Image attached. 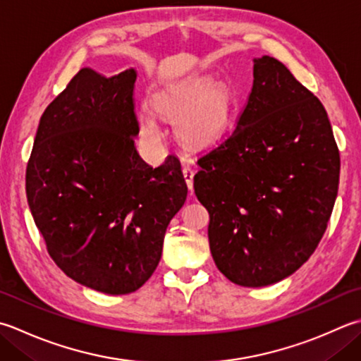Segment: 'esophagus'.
I'll return each instance as SVG.
<instances>
[{"label":"esophagus","instance_id":"1","mask_svg":"<svg viewBox=\"0 0 361 361\" xmlns=\"http://www.w3.org/2000/svg\"><path fill=\"white\" fill-rule=\"evenodd\" d=\"M183 175H185V180H186V185L189 188V190H192L194 186V169L190 166H185L183 167Z\"/></svg>","mask_w":361,"mask_h":361}]
</instances>
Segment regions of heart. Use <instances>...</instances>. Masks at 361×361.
<instances>
[{
    "instance_id": "obj_1",
    "label": "heart",
    "mask_w": 361,
    "mask_h": 361,
    "mask_svg": "<svg viewBox=\"0 0 361 361\" xmlns=\"http://www.w3.org/2000/svg\"><path fill=\"white\" fill-rule=\"evenodd\" d=\"M161 117L176 123V134L186 144L204 145L222 134L230 116V95L221 84L194 80L154 98ZM140 131L150 142H159L162 130L150 116L140 117Z\"/></svg>"
}]
</instances>
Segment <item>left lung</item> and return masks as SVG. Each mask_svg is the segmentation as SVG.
Wrapping results in <instances>:
<instances>
[{
  "label": "left lung",
  "instance_id": "left-lung-1",
  "mask_svg": "<svg viewBox=\"0 0 361 361\" xmlns=\"http://www.w3.org/2000/svg\"><path fill=\"white\" fill-rule=\"evenodd\" d=\"M197 164L211 255L230 281L277 283L313 255L336 200L340 152L319 98L280 61L253 59L236 128Z\"/></svg>",
  "mask_w": 361,
  "mask_h": 361
}]
</instances>
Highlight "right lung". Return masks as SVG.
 <instances>
[{
  "label": "right lung",
  "instance_id": "right-lung-1",
  "mask_svg": "<svg viewBox=\"0 0 361 361\" xmlns=\"http://www.w3.org/2000/svg\"><path fill=\"white\" fill-rule=\"evenodd\" d=\"M136 76L81 68L42 114L26 167L49 257L76 283L112 295L152 277L188 195L178 158L153 169L136 150Z\"/></svg>",
  "mask_w": 361,
  "mask_h": 361
}]
</instances>
